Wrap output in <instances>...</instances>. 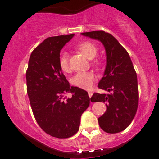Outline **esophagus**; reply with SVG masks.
<instances>
[{"label": "esophagus", "instance_id": "esophagus-1", "mask_svg": "<svg viewBox=\"0 0 159 159\" xmlns=\"http://www.w3.org/2000/svg\"><path fill=\"white\" fill-rule=\"evenodd\" d=\"M92 95H93V93L91 92V91H88V96H89L90 98H91V97H92Z\"/></svg>", "mask_w": 159, "mask_h": 159}]
</instances>
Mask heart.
<instances>
[{
    "mask_svg": "<svg viewBox=\"0 0 159 159\" xmlns=\"http://www.w3.org/2000/svg\"><path fill=\"white\" fill-rule=\"evenodd\" d=\"M78 51L82 53L86 58L92 59L98 55V48L94 43L91 42H84L78 45L76 47ZM93 65L97 68H101L102 61L101 59H96L93 61ZM58 66L63 72L68 73L70 71L69 62H68V55L63 52L60 55L58 58ZM95 81V75L91 71H84L78 72L71 78V83L74 86L82 88L85 90H90L92 88L93 82Z\"/></svg>",
    "mask_w": 159,
    "mask_h": 159,
    "instance_id": "obj_1",
    "label": "heart"
}]
</instances>
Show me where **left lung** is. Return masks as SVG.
I'll list each match as a JSON object with an SVG mask.
<instances>
[{
  "mask_svg": "<svg viewBox=\"0 0 159 159\" xmlns=\"http://www.w3.org/2000/svg\"><path fill=\"white\" fill-rule=\"evenodd\" d=\"M81 34L98 40L105 48L106 68L98 88L110 93H94L91 99L106 103V112L98 118L102 129L108 133H120L129 126L138 108V81L131 58L110 33L101 30Z\"/></svg>",
  "mask_w": 159,
  "mask_h": 159,
  "instance_id": "8db88e82",
  "label": "left lung"
}]
</instances>
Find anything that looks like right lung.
<instances>
[{"instance_id":"obj_1","label":"right lung","mask_w":159,"mask_h":159,"mask_svg":"<svg viewBox=\"0 0 159 159\" xmlns=\"http://www.w3.org/2000/svg\"><path fill=\"white\" fill-rule=\"evenodd\" d=\"M75 34L46 39L31 53L26 70V88L36 122L47 134L59 139L79 129L81 116L90 104L86 91L70 86L58 66L60 52ZM73 93L64 101V94Z\"/></svg>"}]
</instances>
